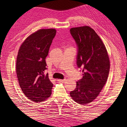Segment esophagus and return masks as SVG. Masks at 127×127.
Instances as JSON below:
<instances>
[{
    "label": "esophagus",
    "instance_id": "34e87169",
    "mask_svg": "<svg viewBox=\"0 0 127 127\" xmlns=\"http://www.w3.org/2000/svg\"><path fill=\"white\" fill-rule=\"evenodd\" d=\"M65 79H64V80H62V79H58L57 81L58 82H63L64 81H65Z\"/></svg>",
    "mask_w": 127,
    "mask_h": 127
}]
</instances>
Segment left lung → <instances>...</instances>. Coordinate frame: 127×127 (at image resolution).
<instances>
[{"label":"left lung","mask_w":127,"mask_h":127,"mask_svg":"<svg viewBox=\"0 0 127 127\" xmlns=\"http://www.w3.org/2000/svg\"><path fill=\"white\" fill-rule=\"evenodd\" d=\"M70 31L77 45V65L82 69L83 75L70 95L77 103L85 105L95 100L106 84L110 59L103 42L90 27L71 28Z\"/></svg>","instance_id":"8db88e82"}]
</instances>
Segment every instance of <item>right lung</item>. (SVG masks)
Here are the masks:
<instances>
[{
  "label": "right lung",
  "instance_id": "obj_1",
  "mask_svg": "<svg viewBox=\"0 0 127 127\" xmlns=\"http://www.w3.org/2000/svg\"><path fill=\"white\" fill-rule=\"evenodd\" d=\"M56 30L41 29L25 40L16 59V74L24 94L35 102L45 101L51 96L53 83L45 75L47 56Z\"/></svg>",
  "mask_w": 127,
  "mask_h": 127
}]
</instances>
